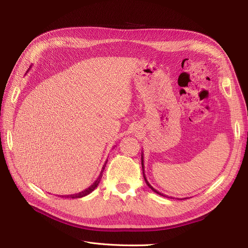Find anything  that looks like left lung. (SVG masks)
Segmentation results:
<instances>
[{
  "mask_svg": "<svg viewBox=\"0 0 248 248\" xmlns=\"http://www.w3.org/2000/svg\"><path fill=\"white\" fill-rule=\"evenodd\" d=\"M141 168H142V175H144V179H145V181H146V184L149 186V188H151L154 192H156L157 194H159V196L166 197V198H170V197L166 196V194H163V193H161V192H159V191H157L155 188H153V186H151V184H150V183L148 182V180H147V178H146V176H145V169H144V156H142V153H141ZM178 200H179V199H178Z\"/></svg>",
  "mask_w": 248,
  "mask_h": 248,
  "instance_id": "left-lung-1",
  "label": "left lung"
}]
</instances>
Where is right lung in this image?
<instances>
[{
  "label": "right lung",
  "instance_id": "obj_1",
  "mask_svg": "<svg viewBox=\"0 0 248 248\" xmlns=\"http://www.w3.org/2000/svg\"><path fill=\"white\" fill-rule=\"evenodd\" d=\"M107 163H108V160L104 162V164H103V167H102V170H101V171H100V174H99V176H98V178L96 179V181L90 186V187H88L87 189H85L84 191H80V192H78V193H76V194H69V196H61L62 198H71V199H78V198H82V197H86V196H88V194H90L91 193L97 186H98V184H99V182H100V180H101V178H102V172H103V170H104V169H106V166H107Z\"/></svg>",
  "mask_w": 248,
  "mask_h": 248
}]
</instances>
